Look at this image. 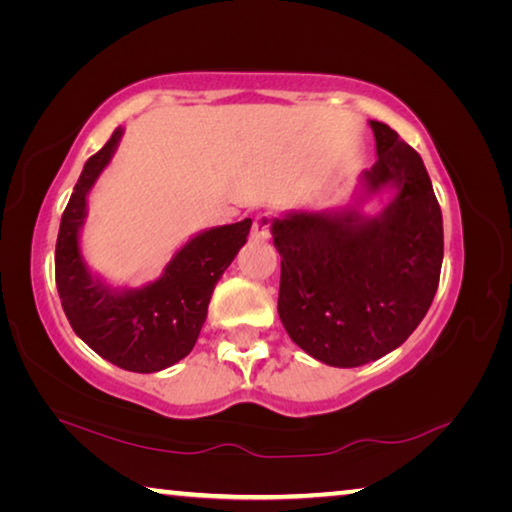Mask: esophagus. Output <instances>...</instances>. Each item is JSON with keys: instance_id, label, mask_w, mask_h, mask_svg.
Segmentation results:
<instances>
[{"instance_id": "1", "label": "esophagus", "mask_w": 512, "mask_h": 512, "mask_svg": "<svg viewBox=\"0 0 512 512\" xmlns=\"http://www.w3.org/2000/svg\"><path fill=\"white\" fill-rule=\"evenodd\" d=\"M271 228H273V216L271 214H257L253 221V239L257 241H266L271 237Z\"/></svg>"}]
</instances>
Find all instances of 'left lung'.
I'll list each match as a JSON object with an SVG mask.
<instances>
[{
  "label": "left lung",
  "instance_id": "1",
  "mask_svg": "<svg viewBox=\"0 0 512 512\" xmlns=\"http://www.w3.org/2000/svg\"><path fill=\"white\" fill-rule=\"evenodd\" d=\"M370 189L397 185L375 219L291 214L273 223L282 255L277 314L311 357L357 368L402 345L427 314L443 266V214L422 158L391 126L370 121Z\"/></svg>",
  "mask_w": 512,
  "mask_h": 512
}]
</instances>
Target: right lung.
I'll return each instance as SVG.
<instances>
[{"label":"right lung","instance_id":"right-lung-1","mask_svg":"<svg viewBox=\"0 0 512 512\" xmlns=\"http://www.w3.org/2000/svg\"><path fill=\"white\" fill-rule=\"evenodd\" d=\"M119 137L117 128L85 162L69 196L56 241V287L69 325L99 357L131 372H158L192 352L216 282L248 241L253 221L221 225L194 237L149 287L128 293L106 289L83 264L79 228L85 196L110 162Z\"/></svg>","mask_w":512,"mask_h":512}]
</instances>
